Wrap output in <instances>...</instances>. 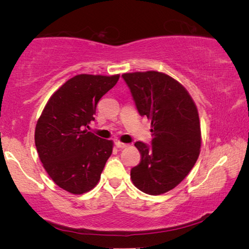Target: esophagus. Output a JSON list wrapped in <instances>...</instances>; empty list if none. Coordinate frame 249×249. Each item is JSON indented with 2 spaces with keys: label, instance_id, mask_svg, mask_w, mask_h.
Wrapping results in <instances>:
<instances>
[{
  "label": "esophagus",
  "instance_id": "34e87169",
  "mask_svg": "<svg viewBox=\"0 0 249 249\" xmlns=\"http://www.w3.org/2000/svg\"><path fill=\"white\" fill-rule=\"evenodd\" d=\"M115 146L117 147V148L122 149V148H125V147H127V144H124V142L117 141V142H115Z\"/></svg>",
  "mask_w": 249,
  "mask_h": 249
}]
</instances>
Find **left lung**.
I'll return each instance as SVG.
<instances>
[{
	"label": "left lung",
	"instance_id": "obj_1",
	"mask_svg": "<svg viewBox=\"0 0 249 249\" xmlns=\"http://www.w3.org/2000/svg\"><path fill=\"white\" fill-rule=\"evenodd\" d=\"M138 113L151 121V146L136 142L142 160L130 170L137 189L159 196L176 188L200 155L199 113L182 84L158 71L124 73Z\"/></svg>",
	"mask_w": 249,
	"mask_h": 249
}]
</instances>
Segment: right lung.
Listing matches in <instances>:
<instances>
[{"mask_svg": "<svg viewBox=\"0 0 249 249\" xmlns=\"http://www.w3.org/2000/svg\"><path fill=\"white\" fill-rule=\"evenodd\" d=\"M120 74H78L50 96L37 121L35 145L50 178L64 190L82 195L98 184L113 142L88 132L96 104Z\"/></svg>", "mask_w": 249, "mask_h": 249, "instance_id": "1", "label": "right lung"}]
</instances>
